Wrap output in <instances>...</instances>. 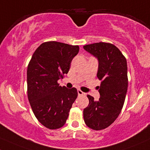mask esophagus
<instances>
[{"label":"esophagus","mask_w":150,"mask_h":150,"mask_svg":"<svg viewBox=\"0 0 150 150\" xmlns=\"http://www.w3.org/2000/svg\"><path fill=\"white\" fill-rule=\"evenodd\" d=\"M78 95H85V93H83V92L80 90H78Z\"/></svg>","instance_id":"obj_1"}]
</instances>
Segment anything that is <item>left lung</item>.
I'll return each instance as SVG.
<instances>
[{"mask_svg":"<svg viewBox=\"0 0 150 150\" xmlns=\"http://www.w3.org/2000/svg\"><path fill=\"white\" fill-rule=\"evenodd\" d=\"M83 48L98 58L97 76L102 80L98 87L99 100L88 95L89 105L83 110L84 121L91 129L101 130L114 122L124 105L128 86L127 60L111 43L96 42Z\"/></svg>","mask_w":150,"mask_h":150,"instance_id":"left-lung-1","label":"left lung"}]
</instances>
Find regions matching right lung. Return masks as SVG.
I'll return each instance as SVG.
<instances>
[{
    "label": "right lung",
    "mask_w": 150,
    "mask_h": 150,
    "mask_svg": "<svg viewBox=\"0 0 150 150\" xmlns=\"http://www.w3.org/2000/svg\"><path fill=\"white\" fill-rule=\"evenodd\" d=\"M78 52V45L49 41L36 49L28 64L29 103L38 120L48 129H58L65 124L78 97L76 88L61 87L57 80L68 72Z\"/></svg>",
    "instance_id": "add662e5"
}]
</instances>
